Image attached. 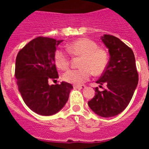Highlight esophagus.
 I'll return each mask as SVG.
<instances>
[{"mask_svg": "<svg viewBox=\"0 0 149 149\" xmlns=\"http://www.w3.org/2000/svg\"><path fill=\"white\" fill-rule=\"evenodd\" d=\"M86 86L85 85H81V86H74V88H75V89H85Z\"/></svg>", "mask_w": 149, "mask_h": 149, "instance_id": "1", "label": "esophagus"}]
</instances>
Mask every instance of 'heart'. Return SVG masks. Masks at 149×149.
<instances>
[{
    "label": "heart",
    "mask_w": 149,
    "mask_h": 149,
    "mask_svg": "<svg viewBox=\"0 0 149 149\" xmlns=\"http://www.w3.org/2000/svg\"><path fill=\"white\" fill-rule=\"evenodd\" d=\"M67 49L72 54L81 56L79 69H70L63 74L64 81L74 85H81L88 81L92 72L99 75L105 71L108 63L106 51L98 48L97 43L86 38L73 41L67 45ZM54 62L56 67L65 70L69 65V58L62 49L56 50Z\"/></svg>",
    "instance_id": "1"
}]
</instances>
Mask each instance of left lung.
<instances>
[{"label": "left lung", "mask_w": 149, "mask_h": 149, "mask_svg": "<svg viewBox=\"0 0 149 149\" xmlns=\"http://www.w3.org/2000/svg\"><path fill=\"white\" fill-rule=\"evenodd\" d=\"M101 41L108 48V64L97 84H105L106 89L95 88L94 98L88 105L101 117H112L122 113L130 103L138 84V73L134 52L127 45L114 36L104 34Z\"/></svg>", "instance_id": "1"}]
</instances>
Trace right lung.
Masks as SVG:
<instances>
[{
	"mask_svg": "<svg viewBox=\"0 0 149 149\" xmlns=\"http://www.w3.org/2000/svg\"><path fill=\"white\" fill-rule=\"evenodd\" d=\"M63 40L37 37L19 51L15 61V76L24 103L32 111L51 116L60 111L68 100L72 84L61 82L49 85L58 78L54 62L56 48Z\"/></svg>",
	"mask_w": 149,
	"mask_h": 149,
	"instance_id": "1",
	"label": "right lung"
}]
</instances>
